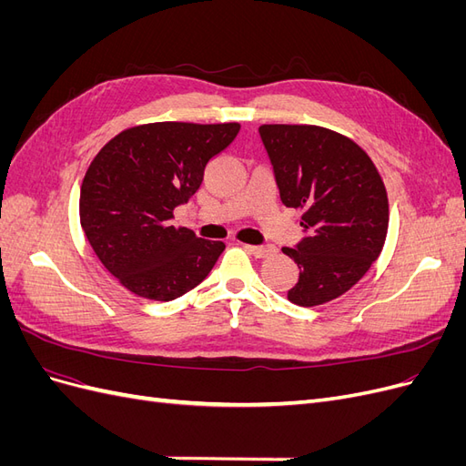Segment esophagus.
Wrapping results in <instances>:
<instances>
[{"label":"esophagus","instance_id":"obj_1","mask_svg":"<svg viewBox=\"0 0 466 466\" xmlns=\"http://www.w3.org/2000/svg\"><path fill=\"white\" fill-rule=\"evenodd\" d=\"M245 248L250 252V255H255L257 258L272 257L274 252H276V247H272V245H266V247H252V245H245Z\"/></svg>","mask_w":466,"mask_h":466}]
</instances>
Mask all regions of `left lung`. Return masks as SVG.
<instances>
[{
    "label": "left lung",
    "instance_id": "1",
    "mask_svg": "<svg viewBox=\"0 0 466 466\" xmlns=\"http://www.w3.org/2000/svg\"><path fill=\"white\" fill-rule=\"evenodd\" d=\"M274 167L279 198L301 209L307 231L284 255L299 266L288 299L315 307L340 298L370 270L389 229L387 190L356 142L322 126L264 124L258 128Z\"/></svg>",
    "mask_w": 466,
    "mask_h": 466
}]
</instances>
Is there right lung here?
Wrapping results in <instances>:
<instances>
[{"label": "right lung", "mask_w": 466, "mask_h": 466, "mask_svg": "<svg viewBox=\"0 0 466 466\" xmlns=\"http://www.w3.org/2000/svg\"><path fill=\"white\" fill-rule=\"evenodd\" d=\"M241 124L153 122L115 136L95 155L79 219L95 255L139 298L171 301L211 272L225 245L171 223L204 180L206 165Z\"/></svg>", "instance_id": "right-lung-1"}]
</instances>
